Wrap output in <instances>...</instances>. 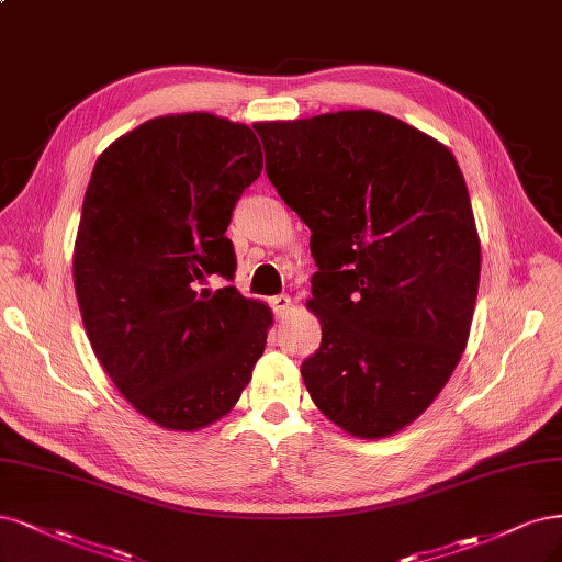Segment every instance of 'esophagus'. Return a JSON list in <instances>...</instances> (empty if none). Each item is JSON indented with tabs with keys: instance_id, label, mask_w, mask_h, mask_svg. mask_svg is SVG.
Segmentation results:
<instances>
[{
	"instance_id": "esophagus-1",
	"label": "esophagus",
	"mask_w": 562,
	"mask_h": 562,
	"mask_svg": "<svg viewBox=\"0 0 562 562\" xmlns=\"http://www.w3.org/2000/svg\"><path fill=\"white\" fill-rule=\"evenodd\" d=\"M269 304H272L277 318H283L290 312V297L288 295H277V297L269 300Z\"/></svg>"
}]
</instances>
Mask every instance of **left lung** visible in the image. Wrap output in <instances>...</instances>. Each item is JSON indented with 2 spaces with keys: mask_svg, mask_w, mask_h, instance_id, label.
Here are the masks:
<instances>
[{
  "mask_svg": "<svg viewBox=\"0 0 562 562\" xmlns=\"http://www.w3.org/2000/svg\"><path fill=\"white\" fill-rule=\"evenodd\" d=\"M256 130L269 181L312 229L323 339L302 362L306 391L348 435H395L468 346L481 248L462 171L447 146L379 111Z\"/></svg>",
  "mask_w": 562,
  "mask_h": 562,
  "instance_id": "left-lung-1",
  "label": "left lung"
}]
</instances>
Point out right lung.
<instances>
[{
  "instance_id": "right-lung-1",
  "label": "right lung",
  "mask_w": 562,
  "mask_h": 562,
  "mask_svg": "<svg viewBox=\"0 0 562 562\" xmlns=\"http://www.w3.org/2000/svg\"><path fill=\"white\" fill-rule=\"evenodd\" d=\"M262 171L248 125L160 115L94 162L74 246V285L92 351L115 389L160 428L192 432L237 404L265 351L269 306L235 285L225 237Z\"/></svg>"
}]
</instances>
